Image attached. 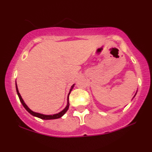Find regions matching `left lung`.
Listing matches in <instances>:
<instances>
[{
	"label": "left lung",
	"instance_id": "left-lung-1",
	"mask_svg": "<svg viewBox=\"0 0 152 152\" xmlns=\"http://www.w3.org/2000/svg\"><path fill=\"white\" fill-rule=\"evenodd\" d=\"M136 93H137V91H136V94H135V95H134V97H135V96H136ZM134 97H133V98H134Z\"/></svg>",
	"mask_w": 152,
	"mask_h": 152
}]
</instances>
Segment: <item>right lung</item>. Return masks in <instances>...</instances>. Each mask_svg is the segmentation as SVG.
I'll return each mask as SVG.
<instances>
[{
  "label": "right lung",
  "mask_w": 152,
  "mask_h": 152,
  "mask_svg": "<svg viewBox=\"0 0 152 152\" xmlns=\"http://www.w3.org/2000/svg\"><path fill=\"white\" fill-rule=\"evenodd\" d=\"M75 86V84L72 85L71 88L70 89V91L69 93H68V97H67V105L66 106V107L64 108V109L62 110L61 111L59 112V113H55V114H53V115H45V114H42V113H37V112H34L31 110L30 108H29L28 106L26 103H25V102L23 99L21 95H20L19 93V91H18V86H17V84H16V92H17V95L18 97H19V99L20 101V102L23 106L25 109H26V111L28 112V113H30L31 115H32L33 116H34V117H37V118H41V119L42 120H55V119H58V118H61L62 116H63L64 114L66 113V111H68V108H69V95L70 92H71V91L72 90V88H73V87Z\"/></svg>",
  "instance_id": "add662e5"
}]
</instances>
